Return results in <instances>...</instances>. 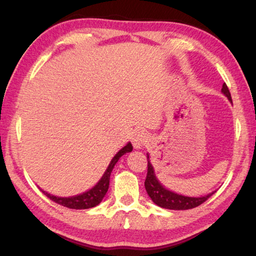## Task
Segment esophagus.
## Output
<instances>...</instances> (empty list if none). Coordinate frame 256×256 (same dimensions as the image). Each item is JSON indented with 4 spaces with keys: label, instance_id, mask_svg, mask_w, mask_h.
Instances as JSON below:
<instances>
[{
    "label": "esophagus",
    "instance_id": "esophagus-1",
    "mask_svg": "<svg viewBox=\"0 0 256 256\" xmlns=\"http://www.w3.org/2000/svg\"><path fill=\"white\" fill-rule=\"evenodd\" d=\"M146 141H148V135H146L143 130L136 132L134 136L132 138V146H134L135 149H141L142 146L146 144Z\"/></svg>",
    "mask_w": 256,
    "mask_h": 256
}]
</instances>
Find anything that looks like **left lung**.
Listing matches in <instances>:
<instances>
[{
	"mask_svg": "<svg viewBox=\"0 0 256 256\" xmlns=\"http://www.w3.org/2000/svg\"><path fill=\"white\" fill-rule=\"evenodd\" d=\"M222 92L225 94L227 99L232 102L230 90L225 82H224L222 85ZM146 158H148V174H146L144 186L146 194H149L152 200L155 202L156 205H158L160 208L169 210H190L202 205V202L208 200V199L216 192L213 191L211 194L204 196V197H186V196L174 194V192L168 190V188H164L163 185L160 183L155 174V171H154L152 163H150L149 160V155Z\"/></svg>",
	"mask_w": 256,
	"mask_h": 256,
	"instance_id": "obj_1",
	"label": "left lung"
}]
</instances>
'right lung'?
I'll return each instance as SVG.
<instances>
[{"label":"right lung","instance_id":"1","mask_svg":"<svg viewBox=\"0 0 256 256\" xmlns=\"http://www.w3.org/2000/svg\"><path fill=\"white\" fill-rule=\"evenodd\" d=\"M132 150V146L130 142H128L124 148H122L120 152H118L116 155L113 157V160H110V166H108L107 170L104 171V176L101 177V180L98 182L96 185L90 188V190L84 192L82 194L73 196V197H56V196H52L48 192L43 191V194L46 196L48 198H50L52 202H57V204L65 206V208H74V210H85V208H94V206L99 205L101 200H102L104 194H107L108 188H110V177L112 174V170L118 160H120L121 156H124V154L130 152Z\"/></svg>","mask_w":256,"mask_h":256}]
</instances>
